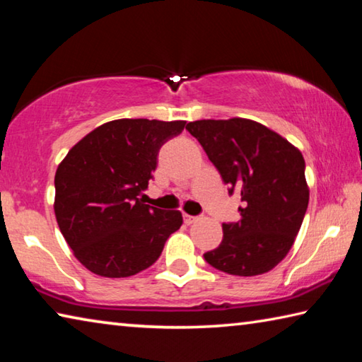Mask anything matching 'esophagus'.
I'll return each mask as SVG.
<instances>
[{
    "mask_svg": "<svg viewBox=\"0 0 362 362\" xmlns=\"http://www.w3.org/2000/svg\"><path fill=\"white\" fill-rule=\"evenodd\" d=\"M183 220H185V223H187V225H192L193 222H196V220H198V217H194V216H188V214H185V216H183Z\"/></svg>",
    "mask_w": 362,
    "mask_h": 362,
    "instance_id": "34e87169",
    "label": "esophagus"
}]
</instances>
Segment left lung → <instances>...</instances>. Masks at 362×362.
<instances>
[{"label":"left lung","mask_w":362,"mask_h":362,"mask_svg":"<svg viewBox=\"0 0 362 362\" xmlns=\"http://www.w3.org/2000/svg\"><path fill=\"white\" fill-rule=\"evenodd\" d=\"M187 131L218 169L228 193L241 196V220L223 223L220 246L204 254L214 268L257 276L289 254L308 207L302 153L260 122L246 118L199 119Z\"/></svg>","instance_id":"obj_1"}]
</instances>
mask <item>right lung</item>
Wrapping results in <instances>:
<instances>
[{
  "label": "right lung",
  "mask_w": 362,
  "mask_h": 362,
  "mask_svg": "<svg viewBox=\"0 0 362 362\" xmlns=\"http://www.w3.org/2000/svg\"><path fill=\"white\" fill-rule=\"evenodd\" d=\"M187 121L115 119L84 136L59 164L54 212L73 255L103 278L151 267L183 223L180 211L144 203L163 144Z\"/></svg>",
  "instance_id": "right-lung-1"
}]
</instances>
